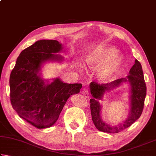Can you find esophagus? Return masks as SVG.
<instances>
[{
    "label": "esophagus",
    "instance_id": "34e87169",
    "mask_svg": "<svg viewBox=\"0 0 156 156\" xmlns=\"http://www.w3.org/2000/svg\"><path fill=\"white\" fill-rule=\"evenodd\" d=\"M83 96H84V97L88 98V97L89 96V92L88 89H84V90L83 91Z\"/></svg>",
    "mask_w": 156,
    "mask_h": 156
}]
</instances>
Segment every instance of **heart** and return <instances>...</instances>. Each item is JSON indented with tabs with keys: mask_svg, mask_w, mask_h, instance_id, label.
<instances>
[{
	"mask_svg": "<svg viewBox=\"0 0 156 156\" xmlns=\"http://www.w3.org/2000/svg\"><path fill=\"white\" fill-rule=\"evenodd\" d=\"M118 50L115 47L100 46L92 51L87 57V65L91 69H99L98 76L103 82L113 80L122 68L123 57L117 54Z\"/></svg>",
	"mask_w": 156,
	"mask_h": 156,
	"instance_id": "heart-1",
	"label": "heart"
}]
</instances>
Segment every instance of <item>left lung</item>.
Instances as JSON below:
<instances>
[{
	"mask_svg": "<svg viewBox=\"0 0 156 156\" xmlns=\"http://www.w3.org/2000/svg\"><path fill=\"white\" fill-rule=\"evenodd\" d=\"M123 81H128L131 86V109L129 115L126 121L118 126L112 127L107 125L101 120L100 116L101 105L97 101L101 99L106 90L117 87ZM91 94L93 96L90 99V109L93 122L97 129L107 133H118L123 129L130 126L140 117L144 105V99L147 94V87L145 84L142 65L138 60L129 71V75L126 78L117 79L107 84H98L91 82L89 84Z\"/></svg>",
	"mask_w": 156,
	"mask_h": 156,
	"instance_id": "left-lung-1",
	"label": "left lung"
}]
</instances>
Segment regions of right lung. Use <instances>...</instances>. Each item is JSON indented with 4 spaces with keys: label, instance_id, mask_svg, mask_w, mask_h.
I'll return each instance as SVG.
<instances>
[{
    "label": "right lung",
    "instance_id": "1",
    "mask_svg": "<svg viewBox=\"0 0 156 156\" xmlns=\"http://www.w3.org/2000/svg\"><path fill=\"white\" fill-rule=\"evenodd\" d=\"M62 44L55 40H41L25 49L18 57L9 78L10 100L18 115L38 129L54 125L67 99L78 94L82 84L51 83L41 78V66L49 60L61 61Z\"/></svg>",
    "mask_w": 156,
    "mask_h": 156
}]
</instances>
